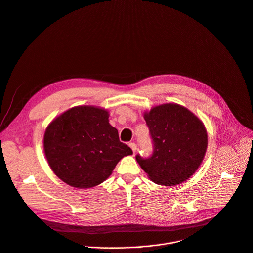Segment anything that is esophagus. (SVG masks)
Segmentation results:
<instances>
[{
    "instance_id": "esophagus-1",
    "label": "esophagus",
    "mask_w": 253,
    "mask_h": 253,
    "mask_svg": "<svg viewBox=\"0 0 253 253\" xmlns=\"http://www.w3.org/2000/svg\"><path fill=\"white\" fill-rule=\"evenodd\" d=\"M129 146L131 147V149H132L133 153H135V152H136V149H137V147H136V144H135L134 142H130V143H129Z\"/></svg>"
}]
</instances>
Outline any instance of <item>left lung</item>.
Listing matches in <instances>:
<instances>
[{"mask_svg": "<svg viewBox=\"0 0 253 253\" xmlns=\"http://www.w3.org/2000/svg\"><path fill=\"white\" fill-rule=\"evenodd\" d=\"M153 140L149 158L136 156L150 180L176 186L190 178L201 166L208 146V134L196 115L174 103L155 106L143 113Z\"/></svg>", "mask_w": 253, "mask_h": 253, "instance_id": "left-lung-1", "label": "left lung"}]
</instances>
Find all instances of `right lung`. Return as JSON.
<instances>
[{
    "mask_svg": "<svg viewBox=\"0 0 253 253\" xmlns=\"http://www.w3.org/2000/svg\"><path fill=\"white\" fill-rule=\"evenodd\" d=\"M109 116V111L101 107L77 106L60 114L45 129V157L66 185L94 188L112 174L124 156L133 153L120 142Z\"/></svg>",
    "mask_w": 253,
    "mask_h": 253,
    "instance_id": "1",
    "label": "right lung"
}]
</instances>
